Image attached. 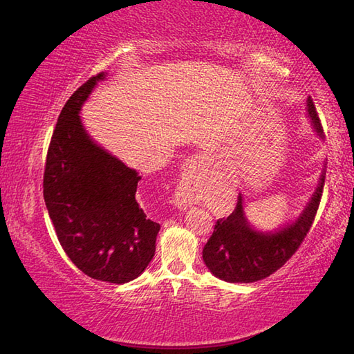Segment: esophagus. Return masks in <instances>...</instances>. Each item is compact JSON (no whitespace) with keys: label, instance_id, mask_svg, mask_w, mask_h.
I'll list each match as a JSON object with an SVG mask.
<instances>
[{"label":"esophagus","instance_id":"esophagus-1","mask_svg":"<svg viewBox=\"0 0 354 354\" xmlns=\"http://www.w3.org/2000/svg\"><path fill=\"white\" fill-rule=\"evenodd\" d=\"M201 165H206V157L204 156H197L191 159L189 162L186 163V168L182 174V178H180V183L177 186V192L174 197V204L180 209V210H186L189 209L194 204V195H192V180L197 174L198 168Z\"/></svg>","mask_w":354,"mask_h":354}]
</instances>
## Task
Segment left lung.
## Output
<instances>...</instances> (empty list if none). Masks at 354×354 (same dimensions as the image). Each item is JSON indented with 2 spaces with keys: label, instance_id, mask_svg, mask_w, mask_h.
Here are the masks:
<instances>
[{
  "label": "left lung",
  "instance_id": "1",
  "mask_svg": "<svg viewBox=\"0 0 354 354\" xmlns=\"http://www.w3.org/2000/svg\"><path fill=\"white\" fill-rule=\"evenodd\" d=\"M308 112L313 129L323 138V125L310 97L308 98ZM324 178L326 171L321 174L317 191L297 221L274 233L251 229L243 215L239 195L236 207L227 218L218 219L214 233L203 248V261L210 272L230 283H251L281 268L310 230L323 195Z\"/></svg>",
  "mask_w": 354,
  "mask_h": 354
}]
</instances>
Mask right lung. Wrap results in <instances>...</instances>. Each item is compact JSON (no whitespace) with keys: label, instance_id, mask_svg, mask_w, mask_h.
<instances>
[{"label":"right lung","instance_id":"1","mask_svg":"<svg viewBox=\"0 0 354 354\" xmlns=\"http://www.w3.org/2000/svg\"><path fill=\"white\" fill-rule=\"evenodd\" d=\"M104 73L62 109L46 153L44 200L62 248L86 276L122 285L151 262L160 225L136 201L140 177L86 133L80 109Z\"/></svg>","mask_w":354,"mask_h":354}]
</instances>
